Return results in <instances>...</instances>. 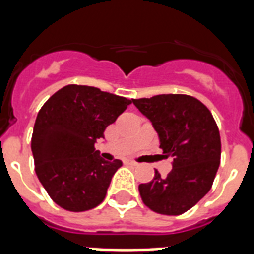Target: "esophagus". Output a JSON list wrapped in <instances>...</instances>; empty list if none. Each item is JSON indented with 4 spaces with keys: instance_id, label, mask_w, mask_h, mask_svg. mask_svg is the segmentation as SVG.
Returning <instances> with one entry per match:
<instances>
[{
    "instance_id": "34e87169",
    "label": "esophagus",
    "mask_w": 254,
    "mask_h": 254,
    "mask_svg": "<svg viewBox=\"0 0 254 254\" xmlns=\"http://www.w3.org/2000/svg\"><path fill=\"white\" fill-rule=\"evenodd\" d=\"M124 163L125 165H130V166H137L138 163L134 162V161H130V159H124Z\"/></svg>"
}]
</instances>
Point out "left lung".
<instances>
[{
  "mask_svg": "<svg viewBox=\"0 0 254 254\" xmlns=\"http://www.w3.org/2000/svg\"><path fill=\"white\" fill-rule=\"evenodd\" d=\"M158 133L163 157L173 158L166 178L138 186L145 205L162 215H181L205 196L220 165V133L204 104L189 95L133 99Z\"/></svg>",
  "mask_w": 254,
  "mask_h": 254,
  "instance_id": "1",
  "label": "left lung"
}]
</instances>
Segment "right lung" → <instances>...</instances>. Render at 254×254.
Instances as JSON below:
<instances>
[{
    "mask_svg": "<svg viewBox=\"0 0 254 254\" xmlns=\"http://www.w3.org/2000/svg\"><path fill=\"white\" fill-rule=\"evenodd\" d=\"M129 104L131 100L99 88L69 84L38 112L31 137L35 173L62 208L83 212L104 200L123 162L101 158L95 143Z\"/></svg>",
    "mask_w": 254,
    "mask_h": 254,
    "instance_id": "1",
    "label": "right lung"
}]
</instances>
